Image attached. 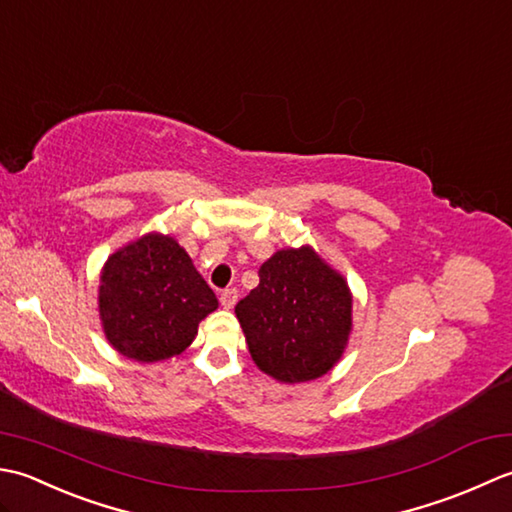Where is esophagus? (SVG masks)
Listing matches in <instances>:
<instances>
[{
    "label": "esophagus",
    "mask_w": 512,
    "mask_h": 512,
    "mask_svg": "<svg viewBox=\"0 0 512 512\" xmlns=\"http://www.w3.org/2000/svg\"><path fill=\"white\" fill-rule=\"evenodd\" d=\"M236 300H238L236 289H225V291H221V305H223L225 309H232V307L236 305Z\"/></svg>",
    "instance_id": "34e87169"
}]
</instances>
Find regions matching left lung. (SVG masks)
I'll return each mask as SVG.
<instances>
[{
	"label": "left lung",
	"mask_w": 512,
	"mask_h": 512,
	"mask_svg": "<svg viewBox=\"0 0 512 512\" xmlns=\"http://www.w3.org/2000/svg\"><path fill=\"white\" fill-rule=\"evenodd\" d=\"M260 283L236 305L256 367L283 384L311 382L340 362L353 329V296L311 245L265 260Z\"/></svg>",
	"instance_id": "left-lung-1"
}]
</instances>
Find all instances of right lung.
<instances>
[{
    "label": "right lung",
    "instance_id": "add662e5",
    "mask_svg": "<svg viewBox=\"0 0 512 512\" xmlns=\"http://www.w3.org/2000/svg\"><path fill=\"white\" fill-rule=\"evenodd\" d=\"M218 300L174 236L150 232L101 267L99 318L114 351L137 362L179 356Z\"/></svg>",
    "mask_w": 512,
    "mask_h": 512
}]
</instances>
